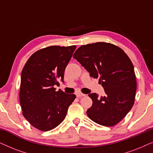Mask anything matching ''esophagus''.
Listing matches in <instances>:
<instances>
[{
	"label": "esophagus",
	"instance_id": "34e87169",
	"mask_svg": "<svg viewBox=\"0 0 153 153\" xmlns=\"http://www.w3.org/2000/svg\"><path fill=\"white\" fill-rule=\"evenodd\" d=\"M76 96H77V97H82L85 96V94L80 93V92H78V93H76Z\"/></svg>",
	"mask_w": 153,
	"mask_h": 153
}]
</instances>
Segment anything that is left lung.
Segmentation results:
<instances>
[{"label": "left lung", "mask_w": 153, "mask_h": 153, "mask_svg": "<svg viewBox=\"0 0 153 153\" xmlns=\"http://www.w3.org/2000/svg\"><path fill=\"white\" fill-rule=\"evenodd\" d=\"M90 75L99 79L105 94L91 93L92 105L87 111L91 120L112 126L122 120L132 108L136 92L133 63L126 53L114 44L97 42L81 46L73 54Z\"/></svg>", "instance_id": "obj_1"}]
</instances>
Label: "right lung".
Here are the masks:
<instances>
[{
    "label": "right lung",
    "instance_id": "obj_1",
    "mask_svg": "<svg viewBox=\"0 0 153 153\" xmlns=\"http://www.w3.org/2000/svg\"><path fill=\"white\" fill-rule=\"evenodd\" d=\"M76 46H51L31 56L21 73L20 102L22 114L32 126L47 131L64 120L76 96L56 91Z\"/></svg>",
    "mask_w": 153,
    "mask_h": 153
}]
</instances>
